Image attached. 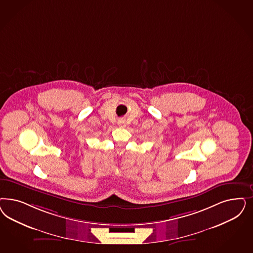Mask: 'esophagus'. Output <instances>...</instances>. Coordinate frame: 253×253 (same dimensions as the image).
<instances>
[{"instance_id":"1","label":"esophagus","mask_w":253,"mask_h":253,"mask_svg":"<svg viewBox=\"0 0 253 253\" xmlns=\"http://www.w3.org/2000/svg\"><path fill=\"white\" fill-rule=\"evenodd\" d=\"M125 124H126V122H125V120H123V119L118 121V125H119L120 126H126Z\"/></svg>"}]
</instances>
